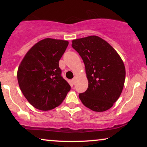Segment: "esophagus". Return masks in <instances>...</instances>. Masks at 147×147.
<instances>
[{
  "label": "esophagus",
  "instance_id": "esophagus-1",
  "mask_svg": "<svg viewBox=\"0 0 147 147\" xmlns=\"http://www.w3.org/2000/svg\"><path fill=\"white\" fill-rule=\"evenodd\" d=\"M76 77H74V78H73V80H72V82H73L74 84L76 83Z\"/></svg>",
  "mask_w": 147,
  "mask_h": 147
}]
</instances>
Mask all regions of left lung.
I'll return each instance as SVG.
<instances>
[{
	"mask_svg": "<svg viewBox=\"0 0 147 147\" xmlns=\"http://www.w3.org/2000/svg\"><path fill=\"white\" fill-rule=\"evenodd\" d=\"M86 67L88 90L80 94L82 104L95 112L110 109L120 97L125 81L124 62L117 51L96 35L72 40Z\"/></svg>",
	"mask_w": 147,
	"mask_h": 147,
	"instance_id": "1",
	"label": "left lung"
}]
</instances>
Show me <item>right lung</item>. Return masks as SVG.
<instances>
[{
  "label": "right lung",
  "instance_id": "1",
  "mask_svg": "<svg viewBox=\"0 0 147 147\" xmlns=\"http://www.w3.org/2000/svg\"><path fill=\"white\" fill-rule=\"evenodd\" d=\"M69 42L46 38L25 54L17 70L20 89L38 110L47 111L59 106L71 89L61 76L59 61Z\"/></svg>",
  "mask_w": 147,
  "mask_h": 147
}]
</instances>
